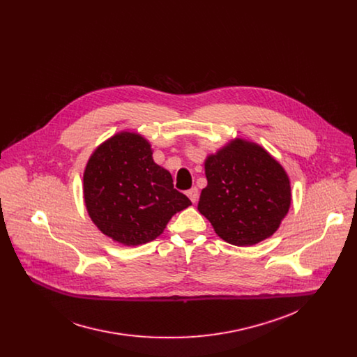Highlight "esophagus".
Wrapping results in <instances>:
<instances>
[{
    "label": "esophagus",
    "instance_id": "34e87169",
    "mask_svg": "<svg viewBox=\"0 0 357 357\" xmlns=\"http://www.w3.org/2000/svg\"><path fill=\"white\" fill-rule=\"evenodd\" d=\"M198 195H199V192H198V188H197V187H192L191 190L187 191V197L190 198V201H191L192 204H195V202L198 201Z\"/></svg>",
    "mask_w": 357,
    "mask_h": 357
}]
</instances>
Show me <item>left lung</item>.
I'll use <instances>...</instances> for the list:
<instances>
[{
	"label": "left lung",
	"mask_w": 357,
	"mask_h": 357,
	"mask_svg": "<svg viewBox=\"0 0 357 357\" xmlns=\"http://www.w3.org/2000/svg\"><path fill=\"white\" fill-rule=\"evenodd\" d=\"M207 185L198 210L215 234L235 246L272 236L291 204L290 178L265 149L235 139L204 160Z\"/></svg>",
	"instance_id": "1"
}]
</instances>
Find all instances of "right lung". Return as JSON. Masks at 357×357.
Segmentation results:
<instances>
[{
    "mask_svg": "<svg viewBox=\"0 0 357 357\" xmlns=\"http://www.w3.org/2000/svg\"><path fill=\"white\" fill-rule=\"evenodd\" d=\"M84 201L104 235L125 246L156 239L191 201L173 188L172 174L156 165L151 144L119 132L91 155L84 172Z\"/></svg>",
    "mask_w": 357,
    "mask_h": 357,
    "instance_id": "obj_1",
    "label": "right lung"
}]
</instances>
